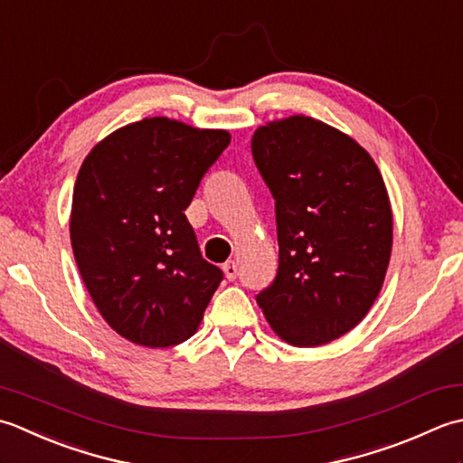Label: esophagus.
<instances>
[{"instance_id":"1","label":"esophagus","mask_w":463,"mask_h":463,"mask_svg":"<svg viewBox=\"0 0 463 463\" xmlns=\"http://www.w3.org/2000/svg\"><path fill=\"white\" fill-rule=\"evenodd\" d=\"M223 273H225V278H228V279H235V276H238V263H235L233 260L225 261L223 263Z\"/></svg>"}]
</instances>
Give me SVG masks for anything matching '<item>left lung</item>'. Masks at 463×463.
<instances>
[{
    "mask_svg": "<svg viewBox=\"0 0 463 463\" xmlns=\"http://www.w3.org/2000/svg\"><path fill=\"white\" fill-rule=\"evenodd\" d=\"M251 156L276 200L279 266L258 294L296 347L324 345L362 322L392 253V207L380 169L355 141L306 116L260 128Z\"/></svg>",
    "mask_w": 463,
    "mask_h": 463,
    "instance_id": "8db88e82",
    "label": "left lung"
}]
</instances>
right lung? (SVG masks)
Masks as SVG:
<instances>
[{
	"instance_id": "right-lung-1",
	"label": "right lung",
	"mask_w": 463,
	"mask_h": 463,
	"mask_svg": "<svg viewBox=\"0 0 463 463\" xmlns=\"http://www.w3.org/2000/svg\"><path fill=\"white\" fill-rule=\"evenodd\" d=\"M223 129L147 118L113 131L83 159L70 235L93 304L146 347L190 339L223 271L202 258L185 218L197 185L230 146Z\"/></svg>"
}]
</instances>
